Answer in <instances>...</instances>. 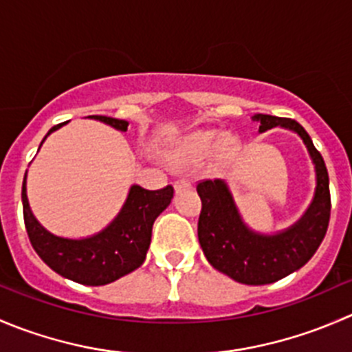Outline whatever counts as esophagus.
Returning a JSON list of instances; mask_svg holds the SVG:
<instances>
[{
    "mask_svg": "<svg viewBox=\"0 0 352 352\" xmlns=\"http://www.w3.org/2000/svg\"><path fill=\"white\" fill-rule=\"evenodd\" d=\"M187 187H190V180L186 179V177H180L179 180H175V189H187Z\"/></svg>",
    "mask_w": 352,
    "mask_h": 352,
    "instance_id": "esophagus-1",
    "label": "esophagus"
}]
</instances>
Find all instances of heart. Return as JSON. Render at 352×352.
I'll use <instances>...</instances> for the list:
<instances>
[{
  "mask_svg": "<svg viewBox=\"0 0 352 352\" xmlns=\"http://www.w3.org/2000/svg\"><path fill=\"white\" fill-rule=\"evenodd\" d=\"M216 148V156L221 162L233 158L239 150V141L233 136H223L218 131H197L187 136L179 148V160L197 162L208 156Z\"/></svg>",
  "mask_w": 352,
  "mask_h": 352,
  "instance_id": "obj_1",
  "label": "heart"
}]
</instances>
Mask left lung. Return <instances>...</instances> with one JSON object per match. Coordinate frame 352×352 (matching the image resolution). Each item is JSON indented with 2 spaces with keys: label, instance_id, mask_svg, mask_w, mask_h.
Here are the masks:
<instances>
[{
  "label": "left lung",
  "instance_id": "8db88e82",
  "mask_svg": "<svg viewBox=\"0 0 352 352\" xmlns=\"http://www.w3.org/2000/svg\"><path fill=\"white\" fill-rule=\"evenodd\" d=\"M258 131L276 126L300 134L310 151L317 172V192L303 218L278 235H258L243 225L232 194L223 180H201L197 194L202 208L197 236L206 258L214 269L242 285H269L303 267L327 233L330 219L329 173L320 151L300 122L287 117L257 113L252 117Z\"/></svg>",
  "mask_w": 352,
  "mask_h": 352
}]
</instances>
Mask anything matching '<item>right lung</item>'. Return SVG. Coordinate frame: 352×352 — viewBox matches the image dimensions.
Masks as SVG:
<instances>
[{
  "label": "right lung",
  "instance_id": "1",
  "mask_svg": "<svg viewBox=\"0 0 352 352\" xmlns=\"http://www.w3.org/2000/svg\"><path fill=\"white\" fill-rule=\"evenodd\" d=\"M88 117L102 120L122 133H126L129 126L127 120L107 116ZM63 124L52 127L47 136L52 131L59 129ZM172 197V186L158 190H148L140 186H133L124 208L104 232L90 239L69 240L49 233L34 218L27 201L23 179V221L32 247L52 271L80 285L104 286L129 274L143 264L151 242V228H153L155 219L170 204Z\"/></svg>",
  "mask_w": 352,
  "mask_h": 352
}]
</instances>
